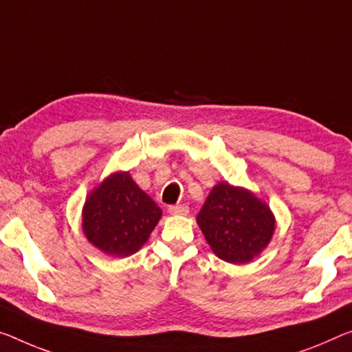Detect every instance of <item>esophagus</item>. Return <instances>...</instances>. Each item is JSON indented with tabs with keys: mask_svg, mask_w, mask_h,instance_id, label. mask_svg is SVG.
Returning a JSON list of instances; mask_svg holds the SVG:
<instances>
[{
	"mask_svg": "<svg viewBox=\"0 0 352 352\" xmlns=\"http://www.w3.org/2000/svg\"><path fill=\"white\" fill-rule=\"evenodd\" d=\"M168 212L171 215H187L188 214V208L186 204H177V206H170Z\"/></svg>",
	"mask_w": 352,
	"mask_h": 352,
	"instance_id": "esophagus-1",
	"label": "esophagus"
}]
</instances>
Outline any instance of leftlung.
Masks as SVG:
<instances>
[{
    "label": "left lung",
    "instance_id": "left-lung-1",
    "mask_svg": "<svg viewBox=\"0 0 352 352\" xmlns=\"http://www.w3.org/2000/svg\"><path fill=\"white\" fill-rule=\"evenodd\" d=\"M197 223L220 259L247 264L269 245L275 215L269 204L248 188L219 182L198 212Z\"/></svg>",
    "mask_w": 352,
    "mask_h": 352
}]
</instances>
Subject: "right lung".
Returning a JSON list of instances; mask_svg holds the SVG:
<instances>
[{
    "label": "right lung",
    "instance_id": "obj_1",
    "mask_svg": "<svg viewBox=\"0 0 352 352\" xmlns=\"http://www.w3.org/2000/svg\"><path fill=\"white\" fill-rule=\"evenodd\" d=\"M160 217L162 209L131 173L115 171L86 197L82 228L89 244L108 256L124 258L144 245Z\"/></svg>",
    "mask_w": 352,
    "mask_h": 352
}]
</instances>
